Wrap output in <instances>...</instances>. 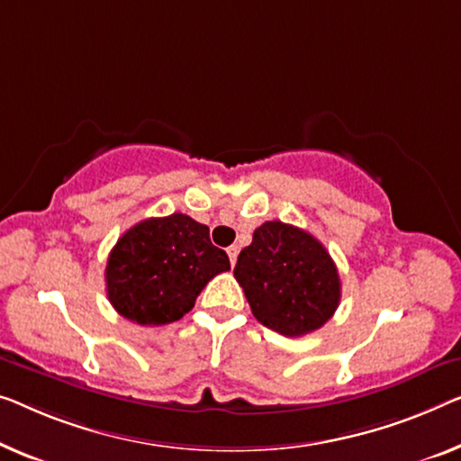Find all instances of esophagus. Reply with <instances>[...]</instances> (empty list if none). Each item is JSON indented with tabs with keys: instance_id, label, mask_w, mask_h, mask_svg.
I'll return each instance as SVG.
<instances>
[{
	"instance_id": "1",
	"label": "esophagus",
	"mask_w": 461,
	"mask_h": 461,
	"mask_svg": "<svg viewBox=\"0 0 461 461\" xmlns=\"http://www.w3.org/2000/svg\"><path fill=\"white\" fill-rule=\"evenodd\" d=\"M238 252H240L238 246H230V249H228V257H230V263H231V265H236Z\"/></svg>"
}]
</instances>
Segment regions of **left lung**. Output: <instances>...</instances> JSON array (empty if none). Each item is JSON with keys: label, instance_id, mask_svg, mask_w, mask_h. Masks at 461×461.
<instances>
[{"label": "left lung", "instance_id": "obj_1", "mask_svg": "<svg viewBox=\"0 0 461 461\" xmlns=\"http://www.w3.org/2000/svg\"><path fill=\"white\" fill-rule=\"evenodd\" d=\"M233 277L257 321L285 338L317 331L339 306L341 281L327 249L284 221H265L254 230Z\"/></svg>", "mask_w": 461, "mask_h": 461}]
</instances>
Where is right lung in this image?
Listing matches in <instances>:
<instances>
[{
	"label": "right lung",
	"instance_id": "right-lung-1",
	"mask_svg": "<svg viewBox=\"0 0 461 461\" xmlns=\"http://www.w3.org/2000/svg\"><path fill=\"white\" fill-rule=\"evenodd\" d=\"M230 271L207 225L174 212L136 223L109 252L107 298L123 319L144 327L180 321L215 275Z\"/></svg>",
	"mask_w": 461,
	"mask_h": 461
}]
</instances>
